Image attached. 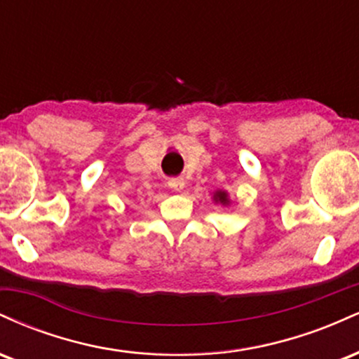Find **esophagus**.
<instances>
[{
	"label": "esophagus",
	"mask_w": 359,
	"mask_h": 359,
	"mask_svg": "<svg viewBox=\"0 0 359 359\" xmlns=\"http://www.w3.org/2000/svg\"><path fill=\"white\" fill-rule=\"evenodd\" d=\"M167 184H168V187L174 189V191H182L184 185H185L184 179H179V177H177V179H168Z\"/></svg>",
	"instance_id": "1"
}]
</instances>
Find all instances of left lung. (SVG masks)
I'll list each match as a JSON object with an SVG mask.
<instances>
[{"instance_id":"left-lung-1","label":"left lung","mask_w":359,"mask_h":359,"mask_svg":"<svg viewBox=\"0 0 359 359\" xmlns=\"http://www.w3.org/2000/svg\"><path fill=\"white\" fill-rule=\"evenodd\" d=\"M214 201H216V203L222 204V205H226V204L229 203V199H228V194H226L224 191H217L216 194H214Z\"/></svg>"}]
</instances>
